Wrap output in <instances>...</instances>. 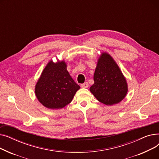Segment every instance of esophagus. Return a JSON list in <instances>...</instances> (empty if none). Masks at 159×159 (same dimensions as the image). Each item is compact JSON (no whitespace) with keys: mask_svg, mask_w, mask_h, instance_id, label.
<instances>
[{"mask_svg":"<svg viewBox=\"0 0 159 159\" xmlns=\"http://www.w3.org/2000/svg\"><path fill=\"white\" fill-rule=\"evenodd\" d=\"M81 86L82 88H88V86H89V84H88V82H85V83H84V84H82Z\"/></svg>","mask_w":159,"mask_h":159,"instance_id":"34e87169","label":"esophagus"}]
</instances>
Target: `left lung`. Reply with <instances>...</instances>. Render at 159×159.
Returning a JSON list of instances; mask_svg holds the SVG:
<instances>
[{"instance_id": "obj_1", "label": "left lung", "mask_w": 159, "mask_h": 159, "mask_svg": "<svg viewBox=\"0 0 159 159\" xmlns=\"http://www.w3.org/2000/svg\"><path fill=\"white\" fill-rule=\"evenodd\" d=\"M93 79L94 84L89 88L91 93L105 105L118 104L127 95L126 79L109 53L102 52L100 55Z\"/></svg>"}]
</instances>
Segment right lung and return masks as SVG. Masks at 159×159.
<instances>
[{"mask_svg": "<svg viewBox=\"0 0 159 159\" xmlns=\"http://www.w3.org/2000/svg\"><path fill=\"white\" fill-rule=\"evenodd\" d=\"M80 87L67 70L64 61H50L42 72L35 88L38 101L49 109H61L70 104Z\"/></svg>", "mask_w": 159, "mask_h": 159, "instance_id": "add662e5", "label": "right lung"}]
</instances>
